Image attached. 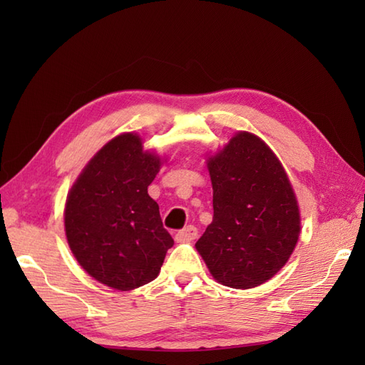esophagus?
<instances>
[{"instance_id": "obj_1", "label": "esophagus", "mask_w": 365, "mask_h": 365, "mask_svg": "<svg viewBox=\"0 0 365 365\" xmlns=\"http://www.w3.org/2000/svg\"><path fill=\"white\" fill-rule=\"evenodd\" d=\"M197 237V229L195 226H187L182 230H178L175 234V242L177 243H185V242H191Z\"/></svg>"}]
</instances>
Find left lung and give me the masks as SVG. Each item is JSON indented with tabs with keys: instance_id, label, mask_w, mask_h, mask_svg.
I'll list each match as a JSON object with an SVG mask.
<instances>
[{
	"instance_id": "obj_1",
	"label": "left lung",
	"mask_w": 365,
	"mask_h": 365,
	"mask_svg": "<svg viewBox=\"0 0 365 365\" xmlns=\"http://www.w3.org/2000/svg\"><path fill=\"white\" fill-rule=\"evenodd\" d=\"M207 168L213 221L196 250L220 284L252 289L273 277L297 246V196L273 150L247 131H238Z\"/></svg>"
}]
</instances>
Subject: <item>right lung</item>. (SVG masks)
Masks as SVG:
<instances>
[{"mask_svg": "<svg viewBox=\"0 0 365 365\" xmlns=\"http://www.w3.org/2000/svg\"><path fill=\"white\" fill-rule=\"evenodd\" d=\"M161 158L123 133L100 149L68 191L64 226L83 269L115 290H133L158 276L174 240L163 227L147 187Z\"/></svg>", "mask_w": 365, "mask_h": 365, "instance_id": "1", "label": "right lung"}]
</instances>
